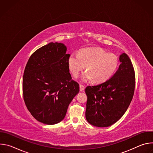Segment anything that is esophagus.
Instances as JSON below:
<instances>
[{
  "label": "esophagus",
  "mask_w": 153,
  "mask_h": 153,
  "mask_svg": "<svg viewBox=\"0 0 153 153\" xmlns=\"http://www.w3.org/2000/svg\"><path fill=\"white\" fill-rule=\"evenodd\" d=\"M79 86H80V91H83V90L85 89V86L82 85H80Z\"/></svg>",
  "instance_id": "34e87169"
}]
</instances>
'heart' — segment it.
I'll return each mask as SVG.
<instances>
[{
    "mask_svg": "<svg viewBox=\"0 0 153 153\" xmlns=\"http://www.w3.org/2000/svg\"><path fill=\"white\" fill-rule=\"evenodd\" d=\"M68 68L74 77L85 68L86 73L82 76V82L92 80L102 83L110 79L116 71L119 60L113 53L101 48H84L78 54L72 53L68 60Z\"/></svg>",
    "mask_w": 153,
    "mask_h": 153,
    "instance_id": "b5f03b06",
    "label": "heart"
}]
</instances>
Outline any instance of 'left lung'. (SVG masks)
I'll use <instances>...</instances> for the list:
<instances>
[{
  "label": "left lung",
  "instance_id": "obj_1",
  "mask_svg": "<svg viewBox=\"0 0 153 153\" xmlns=\"http://www.w3.org/2000/svg\"><path fill=\"white\" fill-rule=\"evenodd\" d=\"M115 74L105 82L85 88L87 96L85 117L92 125L107 127L117 122L133 99L135 73L128 56L122 54Z\"/></svg>",
  "mask_w": 153,
  "mask_h": 153
}]
</instances>
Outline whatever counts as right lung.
<instances>
[{"instance_id": "obj_1", "label": "right lung", "mask_w": 153, "mask_h": 153, "mask_svg": "<svg viewBox=\"0 0 153 153\" xmlns=\"http://www.w3.org/2000/svg\"><path fill=\"white\" fill-rule=\"evenodd\" d=\"M64 44L51 42L34 52L24 70L22 88L25 103L39 122L54 125L62 121L69 104L79 92L72 80Z\"/></svg>"}]
</instances>
